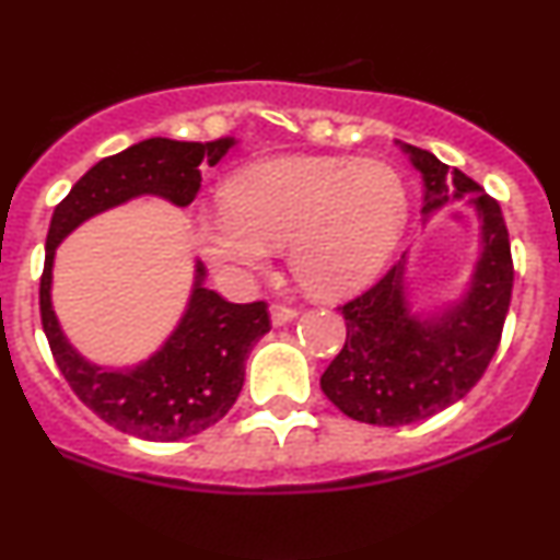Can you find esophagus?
I'll return each instance as SVG.
<instances>
[{
	"mask_svg": "<svg viewBox=\"0 0 560 560\" xmlns=\"http://www.w3.org/2000/svg\"><path fill=\"white\" fill-rule=\"evenodd\" d=\"M268 316H271L273 326H284L292 318H298V311H294V307H287V305H273L271 311H268Z\"/></svg>",
	"mask_w": 560,
	"mask_h": 560,
	"instance_id": "34e87169",
	"label": "esophagus"
}]
</instances>
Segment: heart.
<instances>
[{"mask_svg":"<svg viewBox=\"0 0 560 560\" xmlns=\"http://www.w3.org/2000/svg\"><path fill=\"white\" fill-rule=\"evenodd\" d=\"M221 213L195 221V247L229 281L260 273L271 249L318 298H345L376 279L400 240L408 197L382 160L281 155L255 160L221 189Z\"/></svg>","mask_w":560,"mask_h":560,"instance_id":"heart-1","label":"heart"}]
</instances>
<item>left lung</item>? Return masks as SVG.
Here are the masks:
<instances>
[{
    "mask_svg": "<svg viewBox=\"0 0 560 560\" xmlns=\"http://www.w3.org/2000/svg\"><path fill=\"white\" fill-rule=\"evenodd\" d=\"M395 144L421 176L423 223L466 199L479 221V253L453 300L421 305L402 255L378 284L342 305L347 339L320 389L345 416L376 427L423 421L466 397L498 350L513 289L500 205L432 152Z\"/></svg>",
    "mask_w": 560,
    "mask_h": 560,
    "instance_id": "1",
    "label": "left lung"
}]
</instances>
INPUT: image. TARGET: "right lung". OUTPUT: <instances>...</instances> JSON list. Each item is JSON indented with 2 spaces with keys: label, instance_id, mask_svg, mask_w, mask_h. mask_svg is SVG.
<instances>
[{
  "label": "right lung",
  "instance_id": "1",
  "mask_svg": "<svg viewBox=\"0 0 560 560\" xmlns=\"http://www.w3.org/2000/svg\"><path fill=\"white\" fill-rule=\"evenodd\" d=\"M240 139L178 141L152 137L131 144L89 168L55 208L44 258L42 324L57 369L79 400L120 432L150 442H176L210 429L229 413L244 384V361L268 334L266 302L236 305L205 287L202 262H195L189 300L165 337L144 361L102 365L81 355L62 331L52 305V268L57 247L89 218L107 213L139 197H160L186 208L202 182Z\"/></svg>",
  "mask_w": 560,
  "mask_h": 560
}]
</instances>
